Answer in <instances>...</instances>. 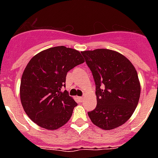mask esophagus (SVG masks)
<instances>
[{"label": "esophagus", "instance_id": "esophagus-1", "mask_svg": "<svg viewBox=\"0 0 158 158\" xmlns=\"http://www.w3.org/2000/svg\"><path fill=\"white\" fill-rule=\"evenodd\" d=\"M84 97H79V101H80V102H83V101H84Z\"/></svg>", "mask_w": 158, "mask_h": 158}]
</instances>
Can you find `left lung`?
<instances>
[{
	"instance_id": "8db88e82",
	"label": "left lung",
	"mask_w": 158,
	"mask_h": 158,
	"mask_svg": "<svg viewBox=\"0 0 158 158\" xmlns=\"http://www.w3.org/2000/svg\"><path fill=\"white\" fill-rule=\"evenodd\" d=\"M96 86L97 106L88 112L94 125L113 130L125 123L137 107L140 84L136 69L123 55L108 49L82 52Z\"/></svg>"
}]
</instances>
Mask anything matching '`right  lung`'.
<instances>
[{"label":"right lung","mask_w":158,"mask_h":158,"mask_svg":"<svg viewBox=\"0 0 158 158\" xmlns=\"http://www.w3.org/2000/svg\"><path fill=\"white\" fill-rule=\"evenodd\" d=\"M84 62L79 52L64 46L43 51L30 60L21 79L20 99L33 122L51 130L70 119L77 103L61 89L68 71Z\"/></svg>","instance_id":"add662e5"}]
</instances>
